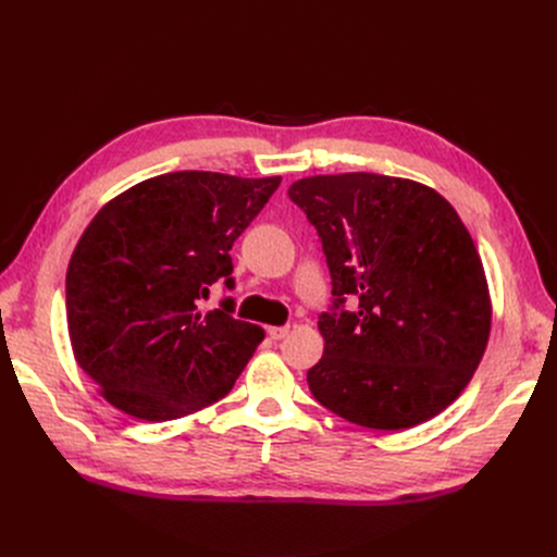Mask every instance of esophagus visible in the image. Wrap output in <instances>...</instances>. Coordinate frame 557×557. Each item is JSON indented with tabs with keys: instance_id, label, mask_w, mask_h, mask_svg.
Returning a JSON list of instances; mask_svg holds the SVG:
<instances>
[{
	"instance_id": "esophagus-1",
	"label": "esophagus",
	"mask_w": 557,
	"mask_h": 557,
	"mask_svg": "<svg viewBox=\"0 0 557 557\" xmlns=\"http://www.w3.org/2000/svg\"><path fill=\"white\" fill-rule=\"evenodd\" d=\"M288 332H290L288 327H269V336H271L273 341H282Z\"/></svg>"
}]
</instances>
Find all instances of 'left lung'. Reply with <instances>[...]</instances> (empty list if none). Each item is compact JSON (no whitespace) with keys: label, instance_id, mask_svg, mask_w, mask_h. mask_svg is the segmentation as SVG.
<instances>
[{"label":"left lung","instance_id":"1","mask_svg":"<svg viewBox=\"0 0 557 557\" xmlns=\"http://www.w3.org/2000/svg\"><path fill=\"white\" fill-rule=\"evenodd\" d=\"M323 242L334 309L325 352L309 372L313 397L343 420L401 431L465 391L492 327L481 255L435 189L379 173L311 175L288 187Z\"/></svg>","mask_w":557,"mask_h":557}]
</instances>
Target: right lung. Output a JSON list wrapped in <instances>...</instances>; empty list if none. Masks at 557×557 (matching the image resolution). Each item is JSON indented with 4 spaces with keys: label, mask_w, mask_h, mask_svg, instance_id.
Returning <instances> with one entry per match:
<instances>
[{
    "label": "right lung",
    "mask_w": 557,
    "mask_h": 557,
    "mask_svg": "<svg viewBox=\"0 0 557 557\" xmlns=\"http://www.w3.org/2000/svg\"><path fill=\"white\" fill-rule=\"evenodd\" d=\"M173 171L108 200L81 234L65 282L74 359L99 395L146 422L185 418L237 382L263 330L232 300L200 311L210 286L232 288V244L280 187Z\"/></svg>",
    "instance_id": "obj_1"
}]
</instances>
